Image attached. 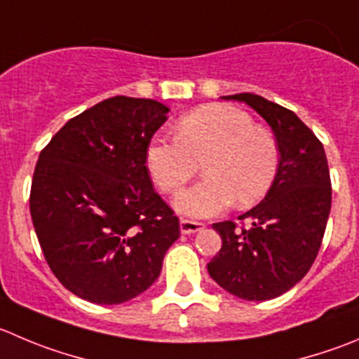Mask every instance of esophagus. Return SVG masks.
Instances as JSON below:
<instances>
[{
  "label": "esophagus",
  "mask_w": 359,
  "mask_h": 359,
  "mask_svg": "<svg viewBox=\"0 0 359 359\" xmlns=\"http://www.w3.org/2000/svg\"><path fill=\"white\" fill-rule=\"evenodd\" d=\"M203 229H204L203 222L187 220V218H182V222H180V231H182L183 234L199 233V231H203Z\"/></svg>",
  "instance_id": "1"
}]
</instances>
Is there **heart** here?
I'll return each mask as SVG.
<instances>
[{
	"mask_svg": "<svg viewBox=\"0 0 359 359\" xmlns=\"http://www.w3.org/2000/svg\"><path fill=\"white\" fill-rule=\"evenodd\" d=\"M146 167L162 194H176L203 162V182L176 197L189 217H213L236 201L259 203L271 190L280 167L275 135L255 125L248 112L229 104H208L187 112L174 139L155 137L146 148Z\"/></svg>",
	"mask_w": 359,
	"mask_h": 359,
	"instance_id": "1",
	"label": "heart"
}]
</instances>
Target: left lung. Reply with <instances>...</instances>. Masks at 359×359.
<instances>
[{"label": "left lung", "instance_id": "left-lung-1", "mask_svg": "<svg viewBox=\"0 0 359 359\" xmlns=\"http://www.w3.org/2000/svg\"><path fill=\"white\" fill-rule=\"evenodd\" d=\"M225 98L245 102L268 121L278 142L280 167L264 199L238 217L241 225L213 224L222 248L208 271L231 294L266 302L294 287L319 254L331 210L330 169L323 142L294 112L254 93Z\"/></svg>", "mask_w": 359, "mask_h": 359}]
</instances>
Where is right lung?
Wrapping results in <instances>:
<instances>
[{
  "label": "right lung",
  "instance_id": "obj_1",
  "mask_svg": "<svg viewBox=\"0 0 359 359\" xmlns=\"http://www.w3.org/2000/svg\"><path fill=\"white\" fill-rule=\"evenodd\" d=\"M169 107L112 97L65 123L40 151L29 211L61 284L98 305H119L158 278L180 220L155 192L146 148Z\"/></svg>",
  "mask_w": 359,
  "mask_h": 359
}]
</instances>
